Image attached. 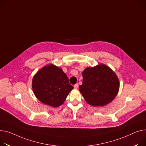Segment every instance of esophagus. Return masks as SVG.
<instances>
[{
    "instance_id": "esophagus-1",
    "label": "esophagus",
    "mask_w": 146,
    "mask_h": 146,
    "mask_svg": "<svg viewBox=\"0 0 146 146\" xmlns=\"http://www.w3.org/2000/svg\"><path fill=\"white\" fill-rule=\"evenodd\" d=\"M78 87H79L78 84H76L74 86V88L75 89H77V88H78Z\"/></svg>"
}]
</instances>
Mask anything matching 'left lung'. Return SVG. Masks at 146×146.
<instances>
[{"label":"left lung","mask_w":146,"mask_h":146,"mask_svg":"<svg viewBox=\"0 0 146 146\" xmlns=\"http://www.w3.org/2000/svg\"><path fill=\"white\" fill-rule=\"evenodd\" d=\"M83 83L79 90L86 102L94 107L110 103L117 96L120 87L117 76L104 64L87 67L82 73Z\"/></svg>","instance_id":"left-lung-1"}]
</instances>
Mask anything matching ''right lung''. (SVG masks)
I'll list each match as a JSON object with an SVG mask.
<instances>
[{
  "mask_svg": "<svg viewBox=\"0 0 146 146\" xmlns=\"http://www.w3.org/2000/svg\"><path fill=\"white\" fill-rule=\"evenodd\" d=\"M32 89L36 98L42 103L57 108L62 105L73 86L61 68L47 64L35 74Z\"/></svg>",
  "mask_w": 146,
  "mask_h": 146,
  "instance_id": "1",
  "label": "right lung"
}]
</instances>
